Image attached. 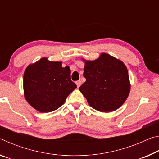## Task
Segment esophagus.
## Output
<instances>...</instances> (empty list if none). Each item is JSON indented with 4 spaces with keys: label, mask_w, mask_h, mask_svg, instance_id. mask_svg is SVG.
Instances as JSON below:
<instances>
[{
    "label": "esophagus",
    "mask_w": 159,
    "mask_h": 159,
    "mask_svg": "<svg viewBox=\"0 0 159 159\" xmlns=\"http://www.w3.org/2000/svg\"><path fill=\"white\" fill-rule=\"evenodd\" d=\"M76 85H77V87L78 88H79L80 85H81V81H80V80H77V81L76 82Z\"/></svg>",
    "instance_id": "esophagus-1"
}]
</instances>
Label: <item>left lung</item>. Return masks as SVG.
Wrapping results in <instances>:
<instances>
[{
	"label": "left lung",
	"mask_w": 159,
	"mask_h": 159,
	"mask_svg": "<svg viewBox=\"0 0 159 159\" xmlns=\"http://www.w3.org/2000/svg\"><path fill=\"white\" fill-rule=\"evenodd\" d=\"M85 63L83 76L86 81L79 88L89 105L101 112H111L124 103L130 90L127 67L107 53Z\"/></svg>",
	"instance_id": "1"
}]
</instances>
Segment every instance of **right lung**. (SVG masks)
Listing matches in <instances>:
<instances>
[{
  "label": "right lung",
  "mask_w": 159,
  "mask_h": 159,
  "mask_svg": "<svg viewBox=\"0 0 159 159\" xmlns=\"http://www.w3.org/2000/svg\"><path fill=\"white\" fill-rule=\"evenodd\" d=\"M70 74L68 66L62 67L61 61H52L46 57L29 64L23 79L26 100L42 113L57 109L77 87Z\"/></svg>",
  "instance_id": "add662e5"
}]
</instances>
